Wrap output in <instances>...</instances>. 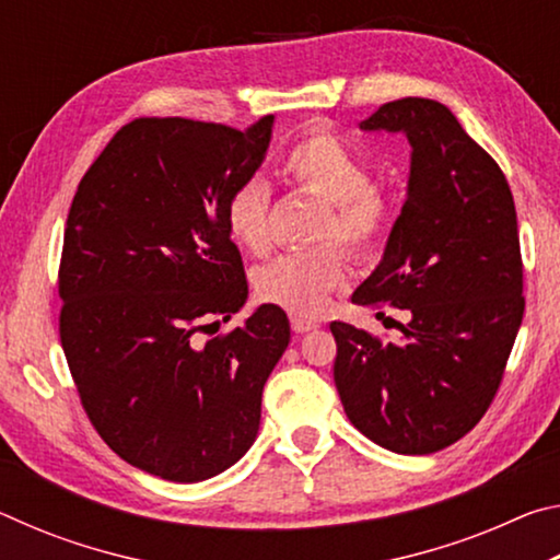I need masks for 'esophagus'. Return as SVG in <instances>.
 Returning <instances> with one entry per match:
<instances>
[{
  "instance_id": "obj_1",
  "label": "esophagus",
  "mask_w": 560,
  "mask_h": 560,
  "mask_svg": "<svg viewBox=\"0 0 560 560\" xmlns=\"http://www.w3.org/2000/svg\"><path fill=\"white\" fill-rule=\"evenodd\" d=\"M291 328L296 330V334H308V330H316L318 328V320H311V318H303V316H293L291 318Z\"/></svg>"
}]
</instances>
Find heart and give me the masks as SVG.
<instances>
[{
	"mask_svg": "<svg viewBox=\"0 0 560 560\" xmlns=\"http://www.w3.org/2000/svg\"><path fill=\"white\" fill-rule=\"evenodd\" d=\"M283 175L291 185L320 197L326 210L316 222V240H340L355 254L371 252L387 226L385 195L371 185V170L353 150L328 132H314L289 150ZM226 232L249 254L271 244V192L259 177L244 179L226 200ZM346 257L336 244L289 252L261 267L254 277L264 301L301 316H316L328 306L330 291L346 281Z\"/></svg>",
	"mask_w": 560,
	"mask_h": 560,
	"instance_id": "obj_1",
	"label": "heart"
}]
</instances>
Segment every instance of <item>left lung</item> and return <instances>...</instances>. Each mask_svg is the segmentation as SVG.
Instances as JSON below:
<instances>
[{
	"label": "left lung",
	"mask_w": 560,
	"mask_h": 560,
	"mask_svg": "<svg viewBox=\"0 0 560 560\" xmlns=\"http://www.w3.org/2000/svg\"><path fill=\"white\" fill-rule=\"evenodd\" d=\"M360 130L402 132L410 177L383 259L353 303L405 308L400 343L330 324L334 381L353 428L397 454L462 440L494 400L524 318L514 197L504 173L430 98L385 103Z\"/></svg>",
	"instance_id": "1"
}]
</instances>
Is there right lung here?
Masks as SVG:
<instances>
[{
  "mask_svg": "<svg viewBox=\"0 0 560 560\" xmlns=\"http://www.w3.org/2000/svg\"><path fill=\"white\" fill-rule=\"evenodd\" d=\"M273 116L234 130L138 118L75 189L59 271L61 346L103 442L132 467L195 485L240 462L261 393L291 340L287 314L254 308L226 200L261 167Z\"/></svg>",
  "mask_w": 560,
  "mask_h": 560,
  "instance_id": "obj_1",
  "label": "right lung"
}]
</instances>
